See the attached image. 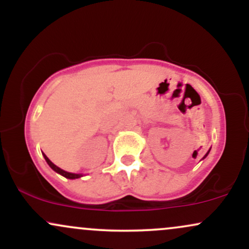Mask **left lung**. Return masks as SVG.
<instances>
[{
  "instance_id": "obj_1",
  "label": "left lung",
  "mask_w": 249,
  "mask_h": 249,
  "mask_svg": "<svg viewBox=\"0 0 249 249\" xmlns=\"http://www.w3.org/2000/svg\"><path fill=\"white\" fill-rule=\"evenodd\" d=\"M210 151H211V150H208V152H207L206 154H205V157H204V158H206V157H207V154H208V153H210Z\"/></svg>"
}]
</instances>
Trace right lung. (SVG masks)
Here are the masks:
<instances>
[{"mask_svg": "<svg viewBox=\"0 0 249 249\" xmlns=\"http://www.w3.org/2000/svg\"><path fill=\"white\" fill-rule=\"evenodd\" d=\"M43 157H44L45 161L48 162V165H49V166H50L51 168H53V170L55 171V172L59 173V174H61V176L65 177V178H68V179H77V178H81V177H82V174H76V173H70V172H67V171L62 170V168H59L58 166H56V165L53 164V162H51L50 159L48 158V157L45 156L44 153H43Z\"/></svg>", "mask_w": 249, "mask_h": 249, "instance_id": "1", "label": "right lung"}]
</instances>
